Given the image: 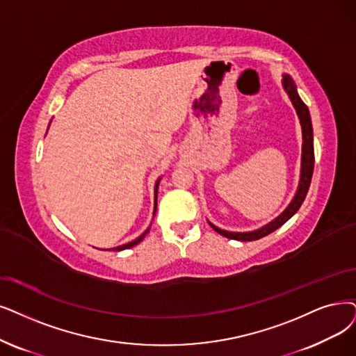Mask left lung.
I'll use <instances>...</instances> for the list:
<instances>
[{
	"mask_svg": "<svg viewBox=\"0 0 356 356\" xmlns=\"http://www.w3.org/2000/svg\"><path fill=\"white\" fill-rule=\"evenodd\" d=\"M282 86L288 93L291 102L296 111V115L300 118L301 122V129H302V154H301V174H300V182H298V188L296 193L292 198V202L288 204V207L283 210L277 218H275L272 222H268L267 225L259 227L255 231H248V232H231V231H225L218 227L216 225H213L209 220V225L215 229L218 234L229 238V239H236V241H255L260 239L268 234H272L273 231L279 229V227L288 222L295 213L300 210L301 204L305 200V195L308 193L311 178H312V170H314V136H312V124H311V117H309V111L307 105L302 102V99L298 95L296 86L292 80L291 76L283 74L282 79Z\"/></svg>",
	"mask_w": 356,
	"mask_h": 356,
	"instance_id": "left-lung-1",
	"label": "left lung"
}]
</instances>
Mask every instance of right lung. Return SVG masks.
I'll list each match as a JSON object with an SVG mask.
<instances>
[{
  "label": "right lung",
  "mask_w": 356,
  "mask_h": 356,
  "mask_svg": "<svg viewBox=\"0 0 356 356\" xmlns=\"http://www.w3.org/2000/svg\"><path fill=\"white\" fill-rule=\"evenodd\" d=\"M159 182H161V178H158V181H156V184H154V209H153V216H154V213H156V207H158V188H159ZM149 229H150V226H149L147 229H146L143 234H141L138 238L133 239L131 243H127V244H124V245L115 247V248H112V250H113V251H122V250H127V248H131V247L137 245V244L141 243V241H143V238L147 235Z\"/></svg>",
  "instance_id": "add662e5"
}]
</instances>
